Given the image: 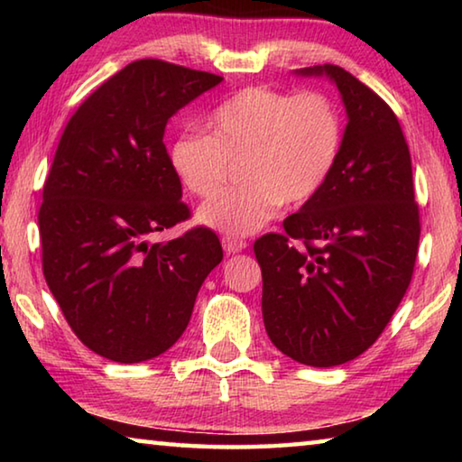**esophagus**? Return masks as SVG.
Returning <instances> with one entry per match:
<instances>
[{"instance_id": "obj_1", "label": "esophagus", "mask_w": 462, "mask_h": 462, "mask_svg": "<svg viewBox=\"0 0 462 462\" xmlns=\"http://www.w3.org/2000/svg\"><path fill=\"white\" fill-rule=\"evenodd\" d=\"M222 246L228 254H234V253H242V250L246 248V240L242 238H234V236H226L222 238Z\"/></svg>"}]
</instances>
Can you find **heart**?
I'll use <instances>...</instances> for the list:
<instances>
[{
  "label": "heart",
  "instance_id": "b5f03b06",
  "mask_svg": "<svg viewBox=\"0 0 462 462\" xmlns=\"http://www.w3.org/2000/svg\"><path fill=\"white\" fill-rule=\"evenodd\" d=\"M209 134L179 136L171 167L198 198L222 189L240 162L245 183L199 209V220L232 236L261 230L279 206L297 208L324 189L342 148V116L322 91L246 88L222 101Z\"/></svg>",
  "mask_w": 462,
  "mask_h": 462
}]
</instances>
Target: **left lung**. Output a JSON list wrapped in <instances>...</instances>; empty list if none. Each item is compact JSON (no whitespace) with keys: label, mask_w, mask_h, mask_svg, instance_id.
I'll return each mask as SVG.
<instances>
[{"label":"left lung","mask_w":462,"mask_h":462,"mask_svg":"<svg viewBox=\"0 0 462 462\" xmlns=\"http://www.w3.org/2000/svg\"><path fill=\"white\" fill-rule=\"evenodd\" d=\"M326 73L342 93L348 124L324 189L283 232L254 242L263 271V319L293 361L336 366L373 346L408 291L420 242L411 156L400 120L342 67Z\"/></svg>","instance_id":"obj_1"}]
</instances>
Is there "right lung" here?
Masks as SVG:
<instances>
[{"instance_id": "1", "label": "right lung", "mask_w": 462, "mask_h": 462, "mask_svg": "<svg viewBox=\"0 0 462 462\" xmlns=\"http://www.w3.org/2000/svg\"><path fill=\"white\" fill-rule=\"evenodd\" d=\"M220 81L140 59L101 83L62 130L38 212L42 273L77 338L109 361L143 363L173 346L224 256L206 226L151 245L191 217L162 143L167 122Z\"/></svg>"}]
</instances>
